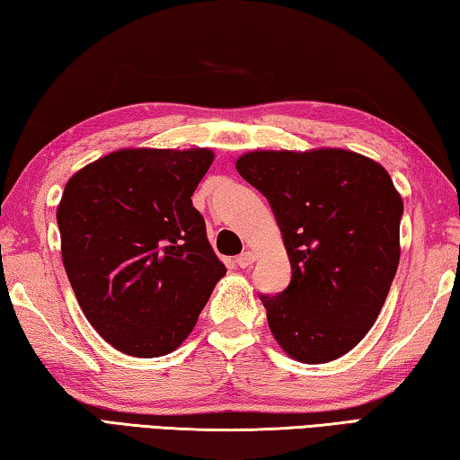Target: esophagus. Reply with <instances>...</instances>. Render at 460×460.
Here are the masks:
<instances>
[{
    "mask_svg": "<svg viewBox=\"0 0 460 460\" xmlns=\"http://www.w3.org/2000/svg\"><path fill=\"white\" fill-rule=\"evenodd\" d=\"M253 261H255V253L253 252H243V253L235 257V263L239 267H249V265H253Z\"/></svg>",
    "mask_w": 460,
    "mask_h": 460,
    "instance_id": "1",
    "label": "esophagus"
}]
</instances>
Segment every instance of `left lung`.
<instances>
[{
  "mask_svg": "<svg viewBox=\"0 0 460 460\" xmlns=\"http://www.w3.org/2000/svg\"><path fill=\"white\" fill-rule=\"evenodd\" d=\"M235 166L270 201L291 263L286 291L261 296L273 338L304 364L348 354L398 270L404 205L390 174L344 148L252 150Z\"/></svg>",
  "mask_w": 460,
  "mask_h": 460,
  "instance_id": "left-lung-1",
  "label": "left lung"
}]
</instances>
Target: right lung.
Listing matches in <instances>:
<instances>
[{"label": "right lung", "instance_id": "add662e5", "mask_svg": "<svg viewBox=\"0 0 460 460\" xmlns=\"http://www.w3.org/2000/svg\"><path fill=\"white\" fill-rule=\"evenodd\" d=\"M213 158L211 148H122L66 182L64 270L92 328L122 354L174 352L227 273L190 201Z\"/></svg>", "mask_w": 460, "mask_h": 460}]
</instances>
